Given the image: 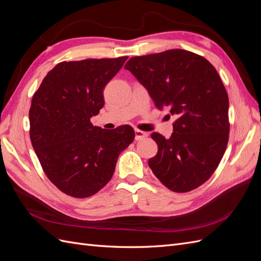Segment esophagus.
<instances>
[{
    "instance_id": "34e87169",
    "label": "esophagus",
    "mask_w": 261,
    "mask_h": 261,
    "mask_svg": "<svg viewBox=\"0 0 261 261\" xmlns=\"http://www.w3.org/2000/svg\"><path fill=\"white\" fill-rule=\"evenodd\" d=\"M148 136V134L143 132V130H139V129H135V139L136 140H143Z\"/></svg>"
}]
</instances>
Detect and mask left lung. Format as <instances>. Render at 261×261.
<instances>
[{
    "instance_id": "obj_1",
    "label": "left lung",
    "mask_w": 261,
    "mask_h": 261,
    "mask_svg": "<svg viewBox=\"0 0 261 261\" xmlns=\"http://www.w3.org/2000/svg\"><path fill=\"white\" fill-rule=\"evenodd\" d=\"M125 68L147 89L155 107L176 117L172 136L151 137L158 153L148 164L169 189L186 193L216 171L225 152L228 98L221 78L200 55L174 49L135 57Z\"/></svg>"
}]
</instances>
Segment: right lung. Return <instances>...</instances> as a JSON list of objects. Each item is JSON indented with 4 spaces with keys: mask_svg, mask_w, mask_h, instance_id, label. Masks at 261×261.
I'll list each match as a JSON object with an SVG mask.
<instances>
[{
    "mask_svg": "<svg viewBox=\"0 0 261 261\" xmlns=\"http://www.w3.org/2000/svg\"><path fill=\"white\" fill-rule=\"evenodd\" d=\"M127 57L62 62L48 73L29 110L30 139L45 175L75 198L98 193L117 158L135 138L128 125L112 130L90 123L105 106L103 89Z\"/></svg>",
    "mask_w": 261,
    "mask_h": 261,
    "instance_id": "add662e5",
    "label": "right lung"
}]
</instances>
